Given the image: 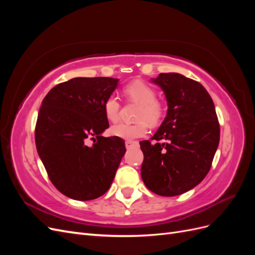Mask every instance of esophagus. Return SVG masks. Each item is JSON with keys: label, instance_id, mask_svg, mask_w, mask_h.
Returning a JSON list of instances; mask_svg holds the SVG:
<instances>
[{"label": "esophagus", "instance_id": "1", "mask_svg": "<svg viewBox=\"0 0 255 255\" xmlns=\"http://www.w3.org/2000/svg\"><path fill=\"white\" fill-rule=\"evenodd\" d=\"M137 146L138 145V142L137 141H133V140H127L126 141V146H127V149H129V148H132V146Z\"/></svg>", "mask_w": 255, "mask_h": 255}]
</instances>
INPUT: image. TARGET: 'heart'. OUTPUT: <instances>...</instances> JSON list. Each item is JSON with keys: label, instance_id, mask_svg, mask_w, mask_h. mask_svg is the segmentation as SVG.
<instances>
[{"label": "heart", "instance_id": "1", "mask_svg": "<svg viewBox=\"0 0 255 255\" xmlns=\"http://www.w3.org/2000/svg\"><path fill=\"white\" fill-rule=\"evenodd\" d=\"M126 96L139 104V109L136 114L138 121L134 123L119 122L111 128V133L122 139L132 140L135 138L142 137L148 132V125H156L164 115V107L156 100V91L146 83L136 81L128 84L125 89ZM104 114L106 118L112 122L117 121L119 118L121 104L119 98L116 95H111L106 98L104 102Z\"/></svg>", "mask_w": 255, "mask_h": 255}]
</instances>
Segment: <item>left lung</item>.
<instances>
[{
	"mask_svg": "<svg viewBox=\"0 0 255 255\" xmlns=\"http://www.w3.org/2000/svg\"><path fill=\"white\" fill-rule=\"evenodd\" d=\"M163 89L168 111L151 138L140 141L143 152L141 177L154 194H184L208 173L220 138L214 102L199 82L179 73H160L151 80Z\"/></svg>",
	"mask_w": 255,
	"mask_h": 255,
	"instance_id": "obj_1",
	"label": "left lung"
}]
</instances>
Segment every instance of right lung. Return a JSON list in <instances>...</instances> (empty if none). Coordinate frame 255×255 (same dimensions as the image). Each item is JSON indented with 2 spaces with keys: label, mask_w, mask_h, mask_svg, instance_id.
Segmentation results:
<instances>
[{
  "label": "right lung",
  "mask_w": 255,
  "mask_h": 255,
  "mask_svg": "<svg viewBox=\"0 0 255 255\" xmlns=\"http://www.w3.org/2000/svg\"><path fill=\"white\" fill-rule=\"evenodd\" d=\"M118 81L74 78L53 87L41 103L37 152L52 184L68 198L88 201L104 195L127 151L121 138L101 135L110 128L104 102Z\"/></svg>",
  "instance_id": "add662e5"
}]
</instances>
